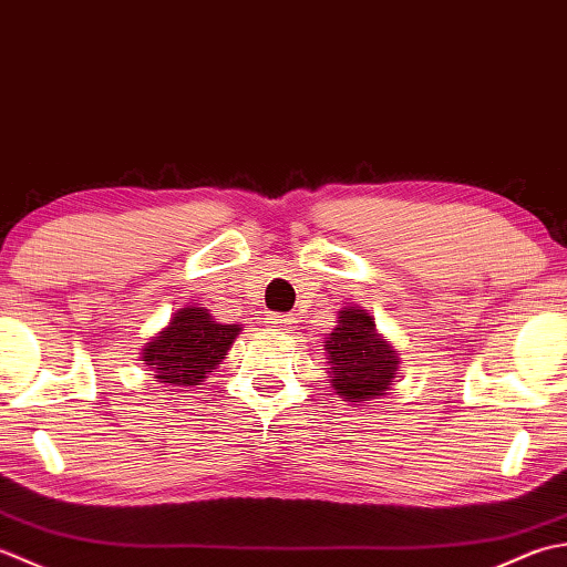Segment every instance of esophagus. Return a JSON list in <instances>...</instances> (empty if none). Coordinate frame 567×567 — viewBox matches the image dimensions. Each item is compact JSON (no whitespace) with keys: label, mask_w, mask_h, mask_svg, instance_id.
Here are the masks:
<instances>
[{"label":"esophagus","mask_w":567,"mask_h":567,"mask_svg":"<svg viewBox=\"0 0 567 567\" xmlns=\"http://www.w3.org/2000/svg\"><path fill=\"white\" fill-rule=\"evenodd\" d=\"M293 322H296L293 316H276V313H274V316L269 318V326H271L274 330H281V332H291Z\"/></svg>","instance_id":"obj_1"}]
</instances>
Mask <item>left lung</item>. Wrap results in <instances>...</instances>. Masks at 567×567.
<instances>
[{"label":"left lung","mask_w":567,"mask_h":567,"mask_svg":"<svg viewBox=\"0 0 567 567\" xmlns=\"http://www.w3.org/2000/svg\"><path fill=\"white\" fill-rule=\"evenodd\" d=\"M328 374L334 394L350 403H367L391 391L399 374V354L377 330L374 318L360 306L338 310V326L326 338Z\"/></svg>","instance_id":"obj_1"}]
</instances>
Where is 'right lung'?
Returning <instances> with one entry per match:
<instances>
[{
    "instance_id": "obj_1",
    "label": "right lung",
    "mask_w": 567,
    "mask_h": 567,
    "mask_svg": "<svg viewBox=\"0 0 567 567\" xmlns=\"http://www.w3.org/2000/svg\"><path fill=\"white\" fill-rule=\"evenodd\" d=\"M241 326L217 322L203 306H183L168 326L144 344L142 362L166 386H198L219 367Z\"/></svg>"
}]
</instances>
